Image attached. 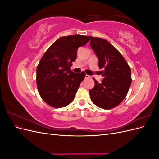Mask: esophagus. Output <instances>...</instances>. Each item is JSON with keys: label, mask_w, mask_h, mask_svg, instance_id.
Masks as SVG:
<instances>
[{"label": "esophagus", "mask_w": 159, "mask_h": 159, "mask_svg": "<svg viewBox=\"0 0 159 159\" xmlns=\"http://www.w3.org/2000/svg\"><path fill=\"white\" fill-rule=\"evenodd\" d=\"M90 78V76L89 75H87V74L85 75V79H88V78Z\"/></svg>", "instance_id": "1"}]
</instances>
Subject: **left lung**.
<instances>
[{
	"label": "left lung",
	"mask_w": 159,
	"mask_h": 159,
	"mask_svg": "<svg viewBox=\"0 0 159 159\" xmlns=\"http://www.w3.org/2000/svg\"><path fill=\"white\" fill-rule=\"evenodd\" d=\"M90 45L97 56L99 68L103 77L102 83L95 79L89 90L91 100L98 107L110 109L117 106L125 98L131 84V68L123 56L103 38L89 36Z\"/></svg>",
	"instance_id": "8db88e82"
}]
</instances>
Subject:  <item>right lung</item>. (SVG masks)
Wrapping results in <instances>:
<instances>
[{"label":"right lung","mask_w":159,"mask_h":159,"mask_svg":"<svg viewBox=\"0 0 159 159\" xmlns=\"http://www.w3.org/2000/svg\"><path fill=\"white\" fill-rule=\"evenodd\" d=\"M89 41L83 35L61 37L42 57L36 68V84L40 97L51 107H64L73 102L85 74L74 73L70 67L78 48Z\"/></svg>","instance_id":"obj_1"}]
</instances>
